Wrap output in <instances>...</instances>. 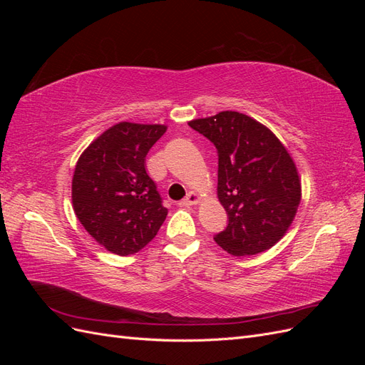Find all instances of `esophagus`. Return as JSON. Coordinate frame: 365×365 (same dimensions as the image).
Instances as JSON below:
<instances>
[{
	"mask_svg": "<svg viewBox=\"0 0 365 365\" xmlns=\"http://www.w3.org/2000/svg\"><path fill=\"white\" fill-rule=\"evenodd\" d=\"M200 201H201V196L200 195H197L196 192H189V193H187V196L184 197V200L180 202V205L181 207H193Z\"/></svg>",
	"mask_w": 365,
	"mask_h": 365,
	"instance_id": "obj_1",
	"label": "esophagus"
}]
</instances>
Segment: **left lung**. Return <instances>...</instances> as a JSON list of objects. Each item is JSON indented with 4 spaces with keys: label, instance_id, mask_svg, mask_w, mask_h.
I'll list each match as a JSON object with an SVG mask.
<instances>
[{
    "label": "left lung",
    "instance_id": "obj_1",
    "mask_svg": "<svg viewBox=\"0 0 365 365\" xmlns=\"http://www.w3.org/2000/svg\"><path fill=\"white\" fill-rule=\"evenodd\" d=\"M217 149V197L228 225L216 244L235 257L267 251L286 235L302 201L297 165L260 121L222 111L189 121Z\"/></svg>",
    "mask_w": 365,
    "mask_h": 365
}]
</instances>
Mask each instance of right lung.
<instances>
[{
	"label": "right lung",
	"instance_id": "right-lung-1",
	"mask_svg": "<svg viewBox=\"0 0 365 365\" xmlns=\"http://www.w3.org/2000/svg\"><path fill=\"white\" fill-rule=\"evenodd\" d=\"M165 130V125L120 121L77 160L71 182L74 213L98 245L118 256L145 248L168 216L146 172L148 152Z\"/></svg>",
	"mask_w": 365,
	"mask_h": 365
}]
</instances>
